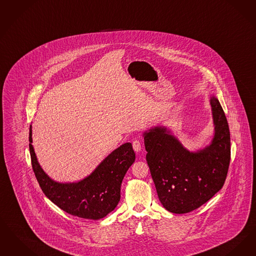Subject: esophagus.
<instances>
[{"label": "esophagus", "mask_w": 256, "mask_h": 256, "mask_svg": "<svg viewBox=\"0 0 256 256\" xmlns=\"http://www.w3.org/2000/svg\"><path fill=\"white\" fill-rule=\"evenodd\" d=\"M132 148L134 152H141V142L139 140H134L132 142Z\"/></svg>", "instance_id": "34e87169"}]
</instances>
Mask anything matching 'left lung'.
<instances>
[{
    "mask_svg": "<svg viewBox=\"0 0 256 256\" xmlns=\"http://www.w3.org/2000/svg\"><path fill=\"white\" fill-rule=\"evenodd\" d=\"M214 135L204 148L190 152L164 126L143 134L150 166L161 204L172 214H188L218 192L230 161V135L224 110L212 95Z\"/></svg>",
    "mask_w": 256,
    "mask_h": 256,
    "instance_id": "left-lung-1",
    "label": "left lung"
}]
</instances>
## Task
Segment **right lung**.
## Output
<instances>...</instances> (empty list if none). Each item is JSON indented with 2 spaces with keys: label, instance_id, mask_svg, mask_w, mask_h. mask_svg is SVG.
Instances as JSON below:
<instances>
[{
  "label": "right lung",
  "instance_id": "add662e5",
  "mask_svg": "<svg viewBox=\"0 0 256 256\" xmlns=\"http://www.w3.org/2000/svg\"><path fill=\"white\" fill-rule=\"evenodd\" d=\"M30 152L32 168L46 196L70 214L99 220L112 212L121 198V184L135 161L132 143H126L108 155L92 174L79 182L59 183L44 172L32 146L30 128Z\"/></svg>",
  "mask_w": 256,
  "mask_h": 256
}]
</instances>
